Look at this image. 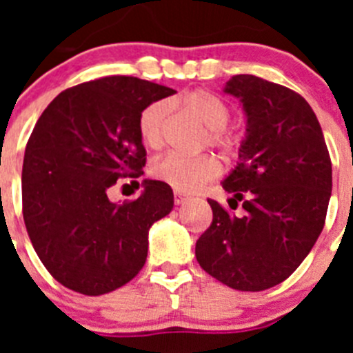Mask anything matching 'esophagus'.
<instances>
[{"mask_svg": "<svg viewBox=\"0 0 353 353\" xmlns=\"http://www.w3.org/2000/svg\"><path fill=\"white\" fill-rule=\"evenodd\" d=\"M185 199H187L185 194H182V192H179V191H174V205H182Z\"/></svg>", "mask_w": 353, "mask_h": 353, "instance_id": "obj_1", "label": "esophagus"}]
</instances>
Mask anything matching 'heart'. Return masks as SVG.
Returning a JSON list of instances; mask_svg holds the SVG:
<instances>
[{"instance_id": "heart-1", "label": "heart", "mask_w": 353, "mask_h": 353, "mask_svg": "<svg viewBox=\"0 0 353 353\" xmlns=\"http://www.w3.org/2000/svg\"><path fill=\"white\" fill-rule=\"evenodd\" d=\"M182 104L192 117L198 118L207 129H210L208 141L212 145L221 148H232L235 145V136L226 130L232 111L223 99L207 90H198L185 97ZM168 114H170V104L164 101H155L143 109L138 120V132L143 145L154 150L164 145ZM150 173L155 180L168 183L176 191L192 192L221 173V162L210 154H168L152 164Z\"/></svg>"}]
</instances>
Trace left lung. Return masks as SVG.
<instances>
[{"instance_id": "left-lung-1", "label": "left lung", "mask_w": 353, "mask_h": 353, "mask_svg": "<svg viewBox=\"0 0 353 353\" xmlns=\"http://www.w3.org/2000/svg\"><path fill=\"white\" fill-rule=\"evenodd\" d=\"M224 92L239 97L248 138L239 166L223 182L232 215L215 199L212 224L196 242L205 272L230 288L261 292L288 279L325 224L332 164L316 114L297 92L249 74Z\"/></svg>"}]
</instances>
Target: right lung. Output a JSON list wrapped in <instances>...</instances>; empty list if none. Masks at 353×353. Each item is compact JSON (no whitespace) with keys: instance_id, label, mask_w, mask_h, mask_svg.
<instances>
[{"instance_id":"1","label":"right lung","mask_w":353,"mask_h":353,"mask_svg":"<svg viewBox=\"0 0 353 353\" xmlns=\"http://www.w3.org/2000/svg\"><path fill=\"white\" fill-rule=\"evenodd\" d=\"M173 88L108 76L67 88L43 109L23 162V217L40 261L56 281L102 295L138 276L148 230L173 208V191L145 180L139 198L113 203L121 179L143 174V109ZM139 185V182H136Z\"/></svg>"}]
</instances>
